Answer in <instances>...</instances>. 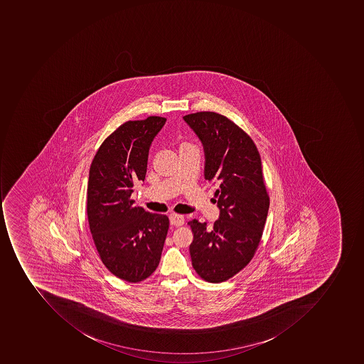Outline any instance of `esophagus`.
Segmentation results:
<instances>
[{
	"instance_id": "obj_1",
	"label": "esophagus",
	"mask_w": 364,
	"mask_h": 364,
	"mask_svg": "<svg viewBox=\"0 0 364 364\" xmlns=\"http://www.w3.org/2000/svg\"><path fill=\"white\" fill-rule=\"evenodd\" d=\"M169 222H171V225L173 226H181L185 223V219H183V215H179V214L171 213L169 215Z\"/></svg>"
}]
</instances>
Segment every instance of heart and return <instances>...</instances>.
<instances>
[{"mask_svg": "<svg viewBox=\"0 0 364 364\" xmlns=\"http://www.w3.org/2000/svg\"><path fill=\"white\" fill-rule=\"evenodd\" d=\"M183 146H187V145L185 144V145H183Z\"/></svg>", "mask_w": 364, "mask_h": 364, "instance_id": "heart-1", "label": "heart"}]
</instances>
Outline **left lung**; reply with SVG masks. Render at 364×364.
<instances>
[{
  "mask_svg": "<svg viewBox=\"0 0 364 364\" xmlns=\"http://www.w3.org/2000/svg\"><path fill=\"white\" fill-rule=\"evenodd\" d=\"M183 120L203 145L205 178L218 186L220 209L212 228L188 222L191 262L208 282H223L247 266L259 245L270 203L262 159L250 136L225 116L202 112Z\"/></svg>",
  "mask_w": 364,
  "mask_h": 364,
  "instance_id": "left-lung-1",
  "label": "left lung"
}]
</instances>
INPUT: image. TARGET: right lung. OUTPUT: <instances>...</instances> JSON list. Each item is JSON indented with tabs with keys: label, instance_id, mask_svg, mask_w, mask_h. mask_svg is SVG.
<instances>
[{
	"label": "right lung",
	"instance_id": "right-lung-1",
	"mask_svg": "<svg viewBox=\"0 0 364 364\" xmlns=\"http://www.w3.org/2000/svg\"><path fill=\"white\" fill-rule=\"evenodd\" d=\"M166 119L127 122L102 142L90 165L87 218L96 250L119 279L140 282L159 266L168 230L164 214L150 213L131 200L144 181L149 151Z\"/></svg>",
	"mask_w": 364,
	"mask_h": 364
}]
</instances>
